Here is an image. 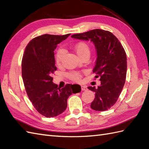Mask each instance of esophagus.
<instances>
[{"instance_id": "1", "label": "esophagus", "mask_w": 149, "mask_h": 149, "mask_svg": "<svg viewBox=\"0 0 149 149\" xmlns=\"http://www.w3.org/2000/svg\"><path fill=\"white\" fill-rule=\"evenodd\" d=\"M87 86H84V85H83V86H81V90L82 91H85V90H87Z\"/></svg>"}]
</instances>
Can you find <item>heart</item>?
Masks as SVG:
<instances>
[{"mask_svg":"<svg viewBox=\"0 0 149 149\" xmlns=\"http://www.w3.org/2000/svg\"><path fill=\"white\" fill-rule=\"evenodd\" d=\"M74 50L76 52L78 56L80 58H82L83 57L90 55V49L88 44L85 42H79L76 43L74 46ZM65 56V50L62 49H59L57 50L55 54V59L56 61L58 64H60L63 61V58ZM69 77L72 80L74 81H79L81 79V74L79 72H73L70 73L68 74Z\"/></svg>","mask_w":149,"mask_h":149,"instance_id":"heart-1","label":"heart"}]
</instances>
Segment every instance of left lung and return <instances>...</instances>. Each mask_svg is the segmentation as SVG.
<instances>
[{
    "label": "left lung",
    "instance_id": "8db88e82",
    "mask_svg": "<svg viewBox=\"0 0 149 149\" xmlns=\"http://www.w3.org/2000/svg\"><path fill=\"white\" fill-rule=\"evenodd\" d=\"M73 38L90 41L95 47L97 59L93 72L100 77V85L88 87L95 93L91 108L103 111L110 109L118 100L124 86L127 73V56L117 38L109 31L93 29L73 34Z\"/></svg>",
    "mask_w": 149,
    "mask_h": 149
}]
</instances>
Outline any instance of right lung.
Wrapping results in <instances>:
<instances>
[{
    "instance_id": "obj_1",
    "label": "right lung",
    "mask_w": 149,
    "mask_h": 149,
    "mask_svg": "<svg viewBox=\"0 0 149 149\" xmlns=\"http://www.w3.org/2000/svg\"><path fill=\"white\" fill-rule=\"evenodd\" d=\"M70 35L43 34L34 38L28 43L22 58V75L27 95L38 112L48 118L65 111L69 96L81 91L78 84H68L59 88L51 77L57 70L54 50Z\"/></svg>"
}]
</instances>
